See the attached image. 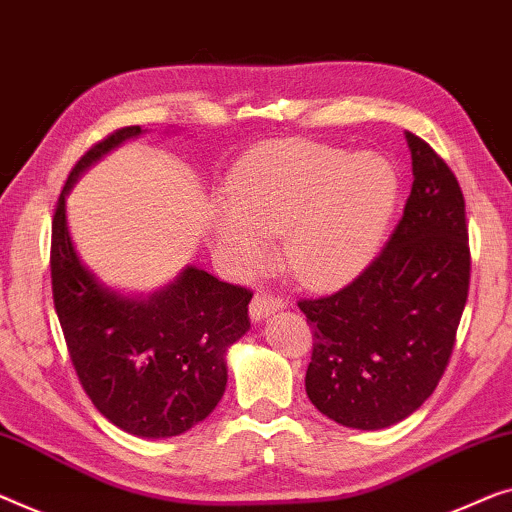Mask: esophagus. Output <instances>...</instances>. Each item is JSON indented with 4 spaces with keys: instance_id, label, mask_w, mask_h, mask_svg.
Segmentation results:
<instances>
[{
    "instance_id": "esophagus-1",
    "label": "esophagus",
    "mask_w": 512,
    "mask_h": 512,
    "mask_svg": "<svg viewBox=\"0 0 512 512\" xmlns=\"http://www.w3.org/2000/svg\"><path fill=\"white\" fill-rule=\"evenodd\" d=\"M282 308H285V301L278 299V296H269V294L257 292L253 296V303H250V319H253V322H262L266 315H271V312H278Z\"/></svg>"
}]
</instances>
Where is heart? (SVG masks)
I'll return each instance as SVG.
<instances>
[{
    "instance_id": "heart-1",
    "label": "heart",
    "mask_w": 512,
    "mask_h": 512,
    "mask_svg": "<svg viewBox=\"0 0 512 512\" xmlns=\"http://www.w3.org/2000/svg\"><path fill=\"white\" fill-rule=\"evenodd\" d=\"M400 197V174L381 154L278 142L248 156L213 204V236L225 262L250 276L276 255L310 287H333L370 262L386 239Z\"/></svg>"
}]
</instances>
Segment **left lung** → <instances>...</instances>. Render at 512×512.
<instances>
[{
	"mask_svg": "<svg viewBox=\"0 0 512 512\" xmlns=\"http://www.w3.org/2000/svg\"><path fill=\"white\" fill-rule=\"evenodd\" d=\"M404 137L414 183L391 241L352 285L299 301L315 333L305 393L354 430H384L430 398L469 292L460 183L430 144Z\"/></svg>",
	"mask_w": 512,
	"mask_h": 512,
	"instance_id": "obj_1",
	"label": "left lung"
}]
</instances>
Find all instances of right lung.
Instances as JSON below:
<instances>
[{"label":"right lung","mask_w":512,"mask_h":512,"mask_svg":"<svg viewBox=\"0 0 512 512\" xmlns=\"http://www.w3.org/2000/svg\"><path fill=\"white\" fill-rule=\"evenodd\" d=\"M128 126L91 147L68 174L52 220V296L75 372L119 430L170 439L204 421L227 386V352L250 329L248 289L188 264L156 292L126 294L82 262L66 197L82 174L126 140Z\"/></svg>","instance_id":"obj_1"}]
</instances>
